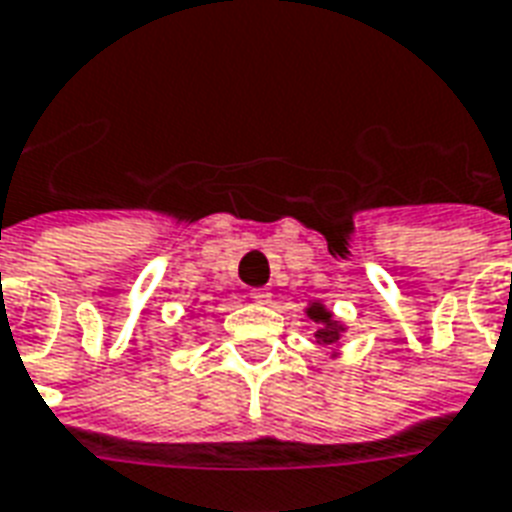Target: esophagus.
I'll use <instances>...</instances> for the list:
<instances>
[{"label": "esophagus", "mask_w": 512, "mask_h": 512, "mask_svg": "<svg viewBox=\"0 0 512 512\" xmlns=\"http://www.w3.org/2000/svg\"><path fill=\"white\" fill-rule=\"evenodd\" d=\"M249 298L255 300V303H268L271 292H268V290H252V292H249Z\"/></svg>", "instance_id": "obj_1"}]
</instances>
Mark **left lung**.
<instances>
[{
    "label": "left lung",
    "mask_w": 512,
    "mask_h": 512,
    "mask_svg": "<svg viewBox=\"0 0 512 512\" xmlns=\"http://www.w3.org/2000/svg\"><path fill=\"white\" fill-rule=\"evenodd\" d=\"M306 314H308V319H314V322L319 325L317 333H314L317 335V341L322 343V346H330V349H333V346H338V341H341V335L346 327H343L341 322L333 317V311L322 306L319 300H314V303H308Z\"/></svg>",
    "instance_id": "8db88e82"
}]
</instances>
